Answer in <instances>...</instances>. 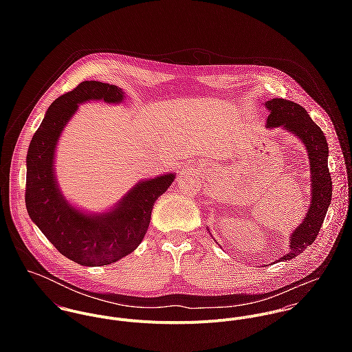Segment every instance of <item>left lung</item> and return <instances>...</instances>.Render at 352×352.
Here are the masks:
<instances>
[{"instance_id": "left-lung-1", "label": "left lung", "mask_w": 352, "mask_h": 352, "mask_svg": "<svg viewBox=\"0 0 352 352\" xmlns=\"http://www.w3.org/2000/svg\"><path fill=\"white\" fill-rule=\"evenodd\" d=\"M265 107L270 111L267 129L283 127L297 135L307 151L310 165V206L300 226L290 236V251L278 260L287 261L311 245L331 206L332 179L328 169V144L321 129L300 104L286 99H272L265 101Z\"/></svg>"}]
</instances>
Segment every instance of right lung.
Here are the masks:
<instances>
[{"mask_svg": "<svg viewBox=\"0 0 352 352\" xmlns=\"http://www.w3.org/2000/svg\"><path fill=\"white\" fill-rule=\"evenodd\" d=\"M123 99L124 92L116 85L81 82L51 104L27 153L28 215L59 253L81 265H107L135 251L148 232L154 201L175 180V173L142 180L100 214L85 212L62 195L54 157L65 126L80 104L91 100L119 104Z\"/></svg>", "mask_w": 352, "mask_h": 352, "instance_id": "1", "label": "right lung"}]
</instances>
